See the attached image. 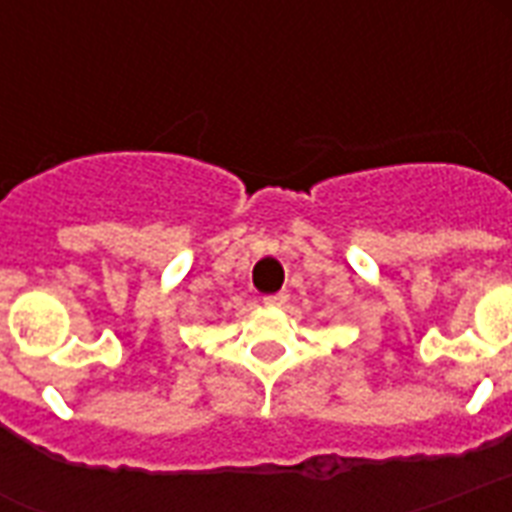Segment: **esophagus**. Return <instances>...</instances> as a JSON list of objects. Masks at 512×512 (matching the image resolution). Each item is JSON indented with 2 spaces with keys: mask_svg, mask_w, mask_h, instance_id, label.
<instances>
[{
  "mask_svg": "<svg viewBox=\"0 0 512 512\" xmlns=\"http://www.w3.org/2000/svg\"><path fill=\"white\" fill-rule=\"evenodd\" d=\"M289 300V295L287 292H276V295H268V297H263V303L268 305V308H281V305L287 303Z\"/></svg>",
  "mask_w": 512,
  "mask_h": 512,
  "instance_id": "esophagus-1",
  "label": "esophagus"
}]
</instances>
